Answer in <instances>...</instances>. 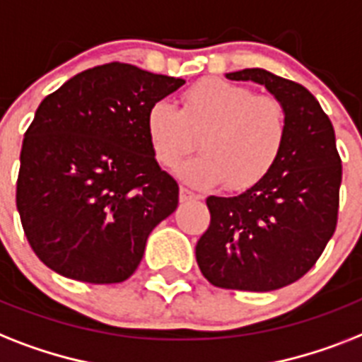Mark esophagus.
<instances>
[{"label": "esophagus", "instance_id": "obj_1", "mask_svg": "<svg viewBox=\"0 0 362 362\" xmlns=\"http://www.w3.org/2000/svg\"><path fill=\"white\" fill-rule=\"evenodd\" d=\"M199 197L193 193V191L186 189V187H180V202H189V201H197Z\"/></svg>", "mask_w": 362, "mask_h": 362}]
</instances>
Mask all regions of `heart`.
Instances as JSON below:
<instances>
[{
	"instance_id": "obj_1",
	"label": "heart",
	"mask_w": 362,
	"mask_h": 362,
	"mask_svg": "<svg viewBox=\"0 0 362 362\" xmlns=\"http://www.w3.org/2000/svg\"><path fill=\"white\" fill-rule=\"evenodd\" d=\"M202 134V154L180 167V178L193 187L249 189L277 165L286 141V113L272 96L221 78L201 79L186 90L184 107L158 100L148 107L145 132L156 161L175 169L193 148L192 132Z\"/></svg>"
}]
</instances>
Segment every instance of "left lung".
I'll return each mask as SVG.
<instances>
[{"instance_id":"1","label":"left lung","mask_w":362,"mask_h":362,"mask_svg":"<svg viewBox=\"0 0 362 362\" xmlns=\"http://www.w3.org/2000/svg\"><path fill=\"white\" fill-rule=\"evenodd\" d=\"M225 76L264 85L284 107L288 132L262 182L236 197H208L197 264L217 288L269 292L303 277L334 234L342 161L331 120L303 85L264 69Z\"/></svg>"}]
</instances>
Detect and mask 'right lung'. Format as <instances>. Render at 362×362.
<instances>
[{
    "label": "right lung",
    "mask_w": 362,
    "mask_h": 362,
    "mask_svg": "<svg viewBox=\"0 0 362 362\" xmlns=\"http://www.w3.org/2000/svg\"><path fill=\"white\" fill-rule=\"evenodd\" d=\"M184 83L110 63L40 102L23 135L16 208L49 269L93 284L137 269L148 234L178 206V184L146 139V111Z\"/></svg>",
    "instance_id": "right-lung-1"
}]
</instances>
